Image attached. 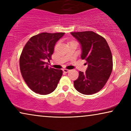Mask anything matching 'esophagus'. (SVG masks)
I'll list each match as a JSON object with an SVG mask.
<instances>
[{
	"label": "esophagus",
	"mask_w": 131,
	"mask_h": 131,
	"mask_svg": "<svg viewBox=\"0 0 131 131\" xmlns=\"http://www.w3.org/2000/svg\"><path fill=\"white\" fill-rule=\"evenodd\" d=\"M63 71H64V73H69V71H70V70H67V69H64L63 70Z\"/></svg>",
	"instance_id": "1"
}]
</instances>
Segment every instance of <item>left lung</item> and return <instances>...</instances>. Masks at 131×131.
I'll return each mask as SVG.
<instances>
[{"label": "left lung", "instance_id": "left-lung-1", "mask_svg": "<svg viewBox=\"0 0 131 131\" xmlns=\"http://www.w3.org/2000/svg\"><path fill=\"white\" fill-rule=\"evenodd\" d=\"M80 42L81 58L86 61L85 73L79 71L74 81L75 89L85 95L99 92L107 83L113 70V57L105 39L92 31L71 32Z\"/></svg>", "mask_w": 131, "mask_h": 131}]
</instances>
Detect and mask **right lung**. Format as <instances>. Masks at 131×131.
Returning <instances> with one entry per match:
<instances>
[{"label":"right lung","mask_w":131,"mask_h":131,"mask_svg":"<svg viewBox=\"0 0 131 131\" xmlns=\"http://www.w3.org/2000/svg\"><path fill=\"white\" fill-rule=\"evenodd\" d=\"M64 33H42L30 38L19 58L22 76L30 89L40 95L56 89L62 74L61 70L48 67L54 46Z\"/></svg>","instance_id":"obj_1"}]
</instances>
